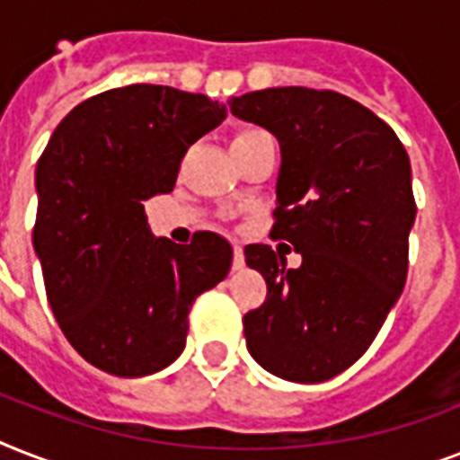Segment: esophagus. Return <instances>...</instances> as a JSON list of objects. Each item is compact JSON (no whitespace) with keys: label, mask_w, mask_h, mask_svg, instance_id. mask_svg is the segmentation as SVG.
Instances as JSON below:
<instances>
[{"label":"esophagus","mask_w":460,"mask_h":460,"mask_svg":"<svg viewBox=\"0 0 460 460\" xmlns=\"http://www.w3.org/2000/svg\"><path fill=\"white\" fill-rule=\"evenodd\" d=\"M245 265V255H243V245L234 243V270H243Z\"/></svg>","instance_id":"obj_1"}]
</instances>
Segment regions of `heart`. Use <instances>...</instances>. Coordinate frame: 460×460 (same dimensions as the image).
Masks as SVG:
<instances>
[{
    "mask_svg": "<svg viewBox=\"0 0 460 460\" xmlns=\"http://www.w3.org/2000/svg\"><path fill=\"white\" fill-rule=\"evenodd\" d=\"M258 133H262V131H258V128H245V131L236 133V138H234V143H236V140H245V138H252V136H258Z\"/></svg>",
    "mask_w": 460,
    "mask_h": 460,
    "instance_id": "b5f03b06",
    "label": "heart"
}]
</instances>
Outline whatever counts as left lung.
Instances as JSON below:
<instances>
[{"label":"left lung","instance_id":"8db88e82","mask_svg":"<svg viewBox=\"0 0 460 460\" xmlns=\"http://www.w3.org/2000/svg\"><path fill=\"white\" fill-rule=\"evenodd\" d=\"M229 107L279 140L270 236L303 258L291 270L272 245H245V262L267 281L265 303L243 317L245 343L277 377L324 382L370 349L406 284L418 209L406 147L334 90H255Z\"/></svg>","mask_w":460,"mask_h":460}]
</instances>
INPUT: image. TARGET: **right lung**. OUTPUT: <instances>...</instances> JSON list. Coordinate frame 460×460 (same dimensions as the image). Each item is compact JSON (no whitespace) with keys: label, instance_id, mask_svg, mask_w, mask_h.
Masks as SVG:
<instances>
[{"label":"right lung","instance_id":"right-lung-1","mask_svg":"<svg viewBox=\"0 0 460 460\" xmlns=\"http://www.w3.org/2000/svg\"><path fill=\"white\" fill-rule=\"evenodd\" d=\"M224 117L209 97L138 83L74 107L40 155L32 245L47 301L100 370L143 377L172 365L195 298L229 274L222 236L155 238L143 205L172 193L188 147Z\"/></svg>","mask_w":460,"mask_h":460}]
</instances>
